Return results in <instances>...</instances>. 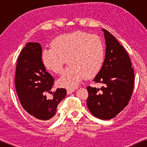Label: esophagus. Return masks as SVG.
<instances>
[{
	"label": "esophagus",
	"instance_id": "34e87169",
	"mask_svg": "<svg viewBox=\"0 0 147 147\" xmlns=\"http://www.w3.org/2000/svg\"><path fill=\"white\" fill-rule=\"evenodd\" d=\"M75 90V89H68V90H67V94H71L72 92H73Z\"/></svg>",
	"mask_w": 147,
	"mask_h": 147
}]
</instances>
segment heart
<instances>
[{
    "label": "heart",
    "mask_w": 147,
    "mask_h": 147,
    "mask_svg": "<svg viewBox=\"0 0 147 147\" xmlns=\"http://www.w3.org/2000/svg\"><path fill=\"white\" fill-rule=\"evenodd\" d=\"M52 47L42 52L41 59L48 70L59 73L65 61L69 66L58 80L61 87L73 89L84 78L97 75L104 60V47L98 36L76 32L57 37Z\"/></svg>",
    "instance_id": "obj_1"
}]
</instances>
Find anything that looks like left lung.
<instances>
[{
	"mask_svg": "<svg viewBox=\"0 0 147 147\" xmlns=\"http://www.w3.org/2000/svg\"><path fill=\"white\" fill-rule=\"evenodd\" d=\"M102 30L106 45L105 59L93 81L103 86L100 89L87 87V106L95 117L111 119L129 104L135 75L129 55L122 45L109 32Z\"/></svg>",
	"mask_w": 147,
	"mask_h": 147,
	"instance_id": "8db88e82",
	"label": "left lung"
}]
</instances>
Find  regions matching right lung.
Returning a JSON list of instances; mask_svg holds the SVG:
<instances>
[{"instance_id": "right-lung-1", "label": "right lung", "mask_w": 147, "mask_h": 147, "mask_svg": "<svg viewBox=\"0 0 147 147\" xmlns=\"http://www.w3.org/2000/svg\"><path fill=\"white\" fill-rule=\"evenodd\" d=\"M42 48L38 43H28L18 57L15 86L22 106L34 119L45 122L56 115L58 104L66 95L65 88L52 93L55 79L46 71L41 59Z\"/></svg>"}]
</instances>
